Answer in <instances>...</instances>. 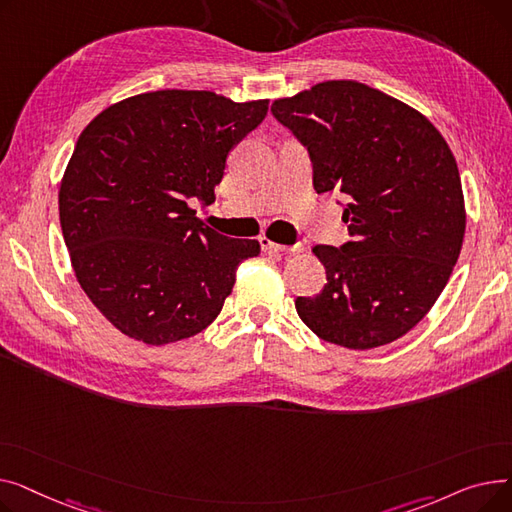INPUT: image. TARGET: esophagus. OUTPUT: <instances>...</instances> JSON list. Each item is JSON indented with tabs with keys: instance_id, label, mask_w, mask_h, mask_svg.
Listing matches in <instances>:
<instances>
[{
	"instance_id": "1",
	"label": "esophagus",
	"mask_w": 512,
	"mask_h": 512,
	"mask_svg": "<svg viewBox=\"0 0 512 512\" xmlns=\"http://www.w3.org/2000/svg\"><path fill=\"white\" fill-rule=\"evenodd\" d=\"M261 247H263V251H270V253H301L303 251V245L284 247V245H278V242L265 238V236L261 238Z\"/></svg>"
}]
</instances>
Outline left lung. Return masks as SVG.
Returning a JSON list of instances; mask_svg holds the SVG:
<instances>
[{
	"instance_id": "left-lung-1",
	"label": "left lung",
	"mask_w": 512,
	"mask_h": 512,
	"mask_svg": "<svg viewBox=\"0 0 512 512\" xmlns=\"http://www.w3.org/2000/svg\"><path fill=\"white\" fill-rule=\"evenodd\" d=\"M307 147L317 193H342L353 240L317 245L315 297L294 301L326 342L367 351L413 330L434 307L465 236L459 168L438 128L407 103L357 80H326L272 103Z\"/></svg>"
}]
</instances>
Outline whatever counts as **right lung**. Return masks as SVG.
Wrapping results in <instances>:
<instances>
[{"label": "right lung", "mask_w": 512, "mask_h": 512, "mask_svg": "<svg viewBox=\"0 0 512 512\" xmlns=\"http://www.w3.org/2000/svg\"><path fill=\"white\" fill-rule=\"evenodd\" d=\"M267 99L153 91L103 110L80 132L60 184V224L76 280L122 334L170 344L220 315L257 240L205 226L228 153L267 116Z\"/></svg>", "instance_id": "right-lung-1"}]
</instances>
